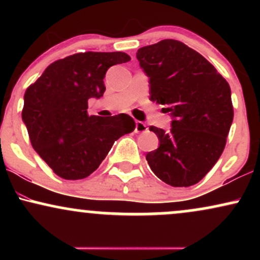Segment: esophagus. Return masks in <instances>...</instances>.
Returning a JSON list of instances; mask_svg holds the SVG:
<instances>
[{
    "label": "esophagus",
    "mask_w": 260,
    "mask_h": 260,
    "mask_svg": "<svg viewBox=\"0 0 260 260\" xmlns=\"http://www.w3.org/2000/svg\"><path fill=\"white\" fill-rule=\"evenodd\" d=\"M148 129L147 124L143 123V122L140 121H136V132L137 133H140V132H145V131Z\"/></svg>",
    "instance_id": "34e87169"
}]
</instances>
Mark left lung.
<instances>
[{"mask_svg": "<svg viewBox=\"0 0 260 260\" xmlns=\"http://www.w3.org/2000/svg\"><path fill=\"white\" fill-rule=\"evenodd\" d=\"M149 78L150 100L171 115V129L150 127L159 148L147 161L161 181L172 187L198 183L221 156L234 120L231 89L201 53L172 39L137 52Z\"/></svg>", "mask_w": 260, "mask_h": 260, "instance_id": "obj_1", "label": "left lung"}]
</instances>
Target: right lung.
Returning a JSON list of instances; mask_svg holds the SVG:
<instances>
[{"label": "right lung", "instance_id": "right-lung-1", "mask_svg": "<svg viewBox=\"0 0 260 260\" xmlns=\"http://www.w3.org/2000/svg\"><path fill=\"white\" fill-rule=\"evenodd\" d=\"M129 59L124 52L74 53L50 64L26 89L22 118L31 145L59 177H88L113 143L136 128L126 113L100 117L86 111L90 98L104 95L107 70Z\"/></svg>", "mask_w": 260, "mask_h": 260}]
</instances>
